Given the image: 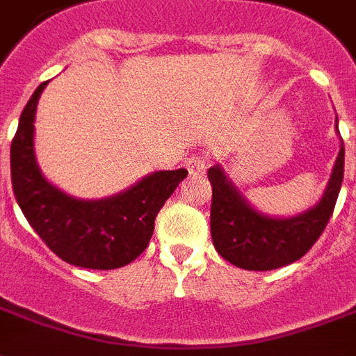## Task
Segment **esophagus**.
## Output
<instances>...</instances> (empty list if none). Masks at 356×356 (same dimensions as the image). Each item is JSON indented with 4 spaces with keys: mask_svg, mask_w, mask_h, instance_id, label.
<instances>
[{
    "mask_svg": "<svg viewBox=\"0 0 356 356\" xmlns=\"http://www.w3.org/2000/svg\"><path fill=\"white\" fill-rule=\"evenodd\" d=\"M187 171H189L191 176H195V178L204 176L205 171H207V163H205V158L191 156L189 160H187Z\"/></svg>",
    "mask_w": 356,
    "mask_h": 356,
    "instance_id": "esophagus-1",
    "label": "esophagus"
}]
</instances>
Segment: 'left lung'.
<instances>
[{"label": "left lung", "instance_id": "left-lung-1", "mask_svg": "<svg viewBox=\"0 0 356 356\" xmlns=\"http://www.w3.org/2000/svg\"><path fill=\"white\" fill-rule=\"evenodd\" d=\"M339 131V120H337ZM343 142L318 204L291 218H271L252 209L220 165L211 167V236L218 254L248 271H271L296 262L313 248L333 214L343 180Z\"/></svg>", "mask_w": 356, "mask_h": 356}]
</instances>
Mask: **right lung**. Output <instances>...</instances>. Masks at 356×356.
<instances>
[{"instance_id":"1","label":"right lung","mask_w":356,"mask_h":356,"mask_svg":"<svg viewBox=\"0 0 356 356\" xmlns=\"http://www.w3.org/2000/svg\"><path fill=\"white\" fill-rule=\"evenodd\" d=\"M47 83L34 90L23 108L10 145L17 205L47 248L63 262L102 271L127 266L145 251L156 214L187 171L152 172L131 189L104 200L65 195L45 180L34 154V118Z\"/></svg>"}]
</instances>
